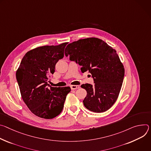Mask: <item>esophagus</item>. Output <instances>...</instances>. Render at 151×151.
Returning a JSON list of instances; mask_svg holds the SVG:
<instances>
[{
    "instance_id": "34e87169",
    "label": "esophagus",
    "mask_w": 151,
    "mask_h": 151,
    "mask_svg": "<svg viewBox=\"0 0 151 151\" xmlns=\"http://www.w3.org/2000/svg\"><path fill=\"white\" fill-rule=\"evenodd\" d=\"M70 87H71V89L72 90L77 89L80 88V86H78V85H71Z\"/></svg>"
}]
</instances>
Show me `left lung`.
Returning a JSON list of instances; mask_svg holds the SVG:
<instances>
[{"instance_id":"left-lung-1","label":"left lung","mask_w":151,"mask_h":151,"mask_svg":"<svg viewBox=\"0 0 151 151\" xmlns=\"http://www.w3.org/2000/svg\"><path fill=\"white\" fill-rule=\"evenodd\" d=\"M65 54L81 66L82 73L88 71L93 78L94 85H81L87 92L85 107L96 113L109 110L119 96L125 74L116 50L101 40L88 38L69 44Z\"/></svg>"}]
</instances>
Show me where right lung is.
I'll return each instance as SVG.
<instances>
[{
  "label": "right lung",
  "instance_id": "right-lung-1",
  "mask_svg": "<svg viewBox=\"0 0 151 151\" xmlns=\"http://www.w3.org/2000/svg\"><path fill=\"white\" fill-rule=\"evenodd\" d=\"M68 42L32 49L23 58L16 78L24 103L32 113L44 119H53L63 108L70 87L50 86L48 80L55 71V65L64 56Z\"/></svg>",
  "mask_w": 151,
  "mask_h": 151
}]
</instances>
